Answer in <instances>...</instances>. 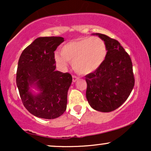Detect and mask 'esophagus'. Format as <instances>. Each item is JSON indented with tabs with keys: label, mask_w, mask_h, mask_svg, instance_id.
<instances>
[{
	"label": "esophagus",
	"mask_w": 151,
	"mask_h": 151,
	"mask_svg": "<svg viewBox=\"0 0 151 151\" xmlns=\"http://www.w3.org/2000/svg\"><path fill=\"white\" fill-rule=\"evenodd\" d=\"M78 79H79V78H78V77H77V76H75V75L72 76V81H73V82H75V81H77Z\"/></svg>",
	"instance_id": "1"
}]
</instances>
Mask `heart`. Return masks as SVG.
<instances>
[{
  "label": "heart",
  "instance_id": "1",
  "mask_svg": "<svg viewBox=\"0 0 151 151\" xmlns=\"http://www.w3.org/2000/svg\"><path fill=\"white\" fill-rule=\"evenodd\" d=\"M106 55L107 47L103 40L86 37L62 45L60 53L55 54V60L61 68H65L70 62L77 73L89 74L101 67Z\"/></svg>",
  "mask_w": 151,
  "mask_h": 151
}]
</instances>
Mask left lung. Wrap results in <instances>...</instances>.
<instances>
[{
  "label": "left lung",
  "instance_id": "left-lung-1",
  "mask_svg": "<svg viewBox=\"0 0 151 151\" xmlns=\"http://www.w3.org/2000/svg\"><path fill=\"white\" fill-rule=\"evenodd\" d=\"M92 35L104 41L107 55L98 70L86 76V96L91 108L110 112L122 105L133 89L132 62L116 40L101 33Z\"/></svg>",
  "mask_w": 151,
  "mask_h": 151
}]
</instances>
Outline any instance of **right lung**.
Segmentation results:
<instances>
[{
    "label": "right lung",
    "instance_id": "right-lung-1",
    "mask_svg": "<svg viewBox=\"0 0 151 151\" xmlns=\"http://www.w3.org/2000/svg\"><path fill=\"white\" fill-rule=\"evenodd\" d=\"M62 37H41L22 51L18 60L16 84L26 109L38 118L56 119L67 109V92L72 77L56 71L55 52L64 42ZM35 87L40 93L33 95Z\"/></svg>",
    "mask_w": 151,
    "mask_h": 151
}]
</instances>
